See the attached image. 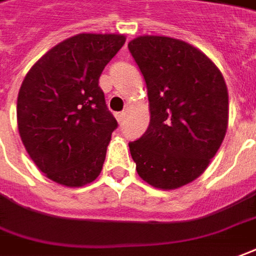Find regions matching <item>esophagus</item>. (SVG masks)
I'll list each match as a JSON object with an SVG mask.
<instances>
[{"instance_id":"1","label":"esophagus","mask_w":256,"mask_h":256,"mask_svg":"<svg viewBox=\"0 0 256 256\" xmlns=\"http://www.w3.org/2000/svg\"><path fill=\"white\" fill-rule=\"evenodd\" d=\"M116 116V119H118V122H122L123 119H124V116H126V112L123 110V112H119V114H114Z\"/></svg>"}]
</instances>
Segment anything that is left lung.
I'll list each match as a JSON object with an SVG mask.
<instances>
[{
  "label": "left lung",
  "instance_id": "8db88e82",
  "mask_svg": "<svg viewBox=\"0 0 256 256\" xmlns=\"http://www.w3.org/2000/svg\"><path fill=\"white\" fill-rule=\"evenodd\" d=\"M128 50L142 71L150 102V124L128 142L142 180L176 189L200 176L224 140L228 92L220 70L186 42L138 36Z\"/></svg>",
  "mask_w": 256,
  "mask_h": 256
}]
</instances>
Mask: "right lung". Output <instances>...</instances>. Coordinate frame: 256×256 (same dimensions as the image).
Returning <instances> with one entry per match:
<instances>
[{"mask_svg":"<svg viewBox=\"0 0 256 256\" xmlns=\"http://www.w3.org/2000/svg\"><path fill=\"white\" fill-rule=\"evenodd\" d=\"M123 34L80 33L42 56L16 104L20 140L48 179L70 188L98 178L118 128L99 77L124 44Z\"/></svg>","mask_w":256,"mask_h":256,"instance_id":"add662e5","label":"right lung"}]
</instances>
